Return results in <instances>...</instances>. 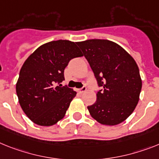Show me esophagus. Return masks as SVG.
<instances>
[{"mask_svg":"<svg viewBox=\"0 0 159 159\" xmlns=\"http://www.w3.org/2000/svg\"><path fill=\"white\" fill-rule=\"evenodd\" d=\"M77 91L79 92L80 94H82V93H84V92L86 91V86H83V87L81 88V89H79V90H77Z\"/></svg>","mask_w":159,"mask_h":159,"instance_id":"obj_1","label":"esophagus"}]
</instances>
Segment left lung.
Here are the masks:
<instances>
[{"instance_id":"left-lung-1","label":"left lung","mask_w":159,"mask_h":159,"mask_svg":"<svg viewBox=\"0 0 159 159\" xmlns=\"http://www.w3.org/2000/svg\"><path fill=\"white\" fill-rule=\"evenodd\" d=\"M77 44L102 87L96 102L87 107L90 116L101 125L120 124L133 112L140 98L142 82L135 60L107 39H88Z\"/></svg>"}]
</instances>
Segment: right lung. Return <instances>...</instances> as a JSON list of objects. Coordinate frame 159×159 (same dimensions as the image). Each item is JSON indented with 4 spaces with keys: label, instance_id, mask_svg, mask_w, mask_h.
<instances>
[{
    "label": "right lung",
    "instance_id": "right-lung-1",
    "mask_svg": "<svg viewBox=\"0 0 159 159\" xmlns=\"http://www.w3.org/2000/svg\"><path fill=\"white\" fill-rule=\"evenodd\" d=\"M82 56L76 43L60 39L41 45L25 61L16 92L22 111L32 122L52 126L65 117L77 92L55 84L65 80L64 70L69 61Z\"/></svg>",
    "mask_w": 159,
    "mask_h": 159
}]
</instances>
